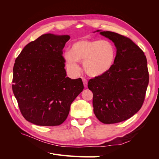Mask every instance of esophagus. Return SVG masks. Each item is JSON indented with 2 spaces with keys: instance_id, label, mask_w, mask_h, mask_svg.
I'll use <instances>...</instances> for the list:
<instances>
[{
  "instance_id": "obj_1",
  "label": "esophagus",
  "mask_w": 159,
  "mask_h": 159,
  "mask_svg": "<svg viewBox=\"0 0 159 159\" xmlns=\"http://www.w3.org/2000/svg\"><path fill=\"white\" fill-rule=\"evenodd\" d=\"M82 81H83V83L84 85V87L86 88L88 87V80L84 78H82Z\"/></svg>"
}]
</instances>
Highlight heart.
<instances>
[{
	"label": "heart",
	"instance_id": "heart-1",
	"mask_svg": "<svg viewBox=\"0 0 159 159\" xmlns=\"http://www.w3.org/2000/svg\"><path fill=\"white\" fill-rule=\"evenodd\" d=\"M117 57V49L109 40H82L74 42L64 54L66 66L70 73L80 71L77 62H83L86 74L98 77L106 74L113 66Z\"/></svg>",
	"mask_w": 159,
	"mask_h": 159
}]
</instances>
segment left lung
Wrapping results in <instances>:
<instances>
[{
    "label": "left lung",
    "mask_w": 159,
    "mask_h": 159,
    "mask_svg": "<svg viewBox=\"0 0 159 159\" xmlns=\"http://www.w3.org/2000/svg\"><path fill=\"white\" fill-rule=\"evenodd\" d=\"M94 32L109 38L117 49L111 69L88 82L94 114L105 124L125 121L140 110L145 99L149 79L146 56L125 36L101 30Z\"/></svg>",
    "instance_id": "1"
}]
</instances>
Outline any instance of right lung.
<instances>
[{"mask_svg": "<svg viewBox=\"0 0 159 159\" xmlns=\"http://www.w3.org/2000/svg\"><path fill=\"white\" fill-rule=\"evenodd\" d=\"M70 38L43 34L24 48L15 60L12 91L23 117L33 124L60 125L84 89L81 78L66 77L62 50Z\"/></svg>", "mask_w": 159, "mask_h": 159, "instance_id": "add662e5", "label": "right lung"}]
</instances>
